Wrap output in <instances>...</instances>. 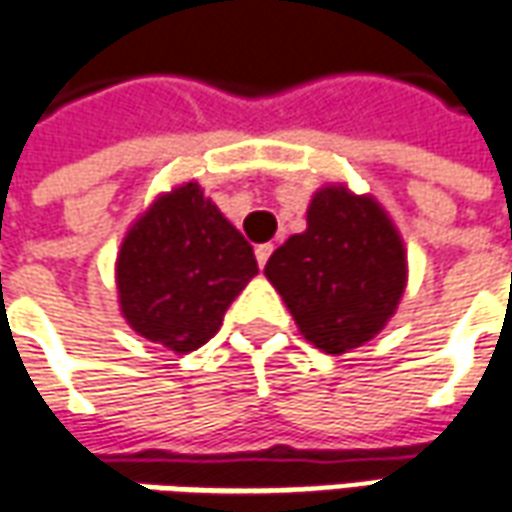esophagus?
<instances>
[{
    "label": "esophagus",
    "instance_id": "obj_1",
    "mask_svg": "<svg viewBox=\"0 0 512 512\" xmlns=\"http://www.w3.org/2000/svg\"><path fill=\"white\" fill-rule=\"evenodd\" d=\"M271 252H274V246L271 244H260L255 246V257H257V266L263 268L268 263V257H271Z\"/></svg>",
    "mask_w": 512,
    "mask_h": 512
}]
</instances>
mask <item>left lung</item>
Segmentation results:
<instances>
[{"label":"left lung","mask_w":512,"mask_h":512,"mask_svg":"<svg viewBox=\"0 0 512 512\" xmlns=\"http://www.w3.org/2000/svg\"><path fill=\"white\" fill-rule=\"evenodd\" d=\"M263 274L307 341L343 355L380 335L402 302L405 241L374 196L332 182L310 199L307 230L268 257Z\"/></svg>","instance_id":"8db88e82"}]
</instances>
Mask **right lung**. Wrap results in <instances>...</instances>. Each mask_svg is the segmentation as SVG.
I'll return each instance as SVG.
<instances>
[{"instance_id":"1","label":"right lung","mask_w":512,"mask_h":512,"mask_svg":"<svg viewBox=\"0 0 512 512\" xmlns=\"http://www.w3.org/2000/svg\"><path fill=\"white\" fill-rule=\"evenodd\" d=\"M255 274L249 241L199 182H182L157 196L121 241V316L146 341L188 355L219 332L227 307Z\"/></svg>"}]
</instances>
